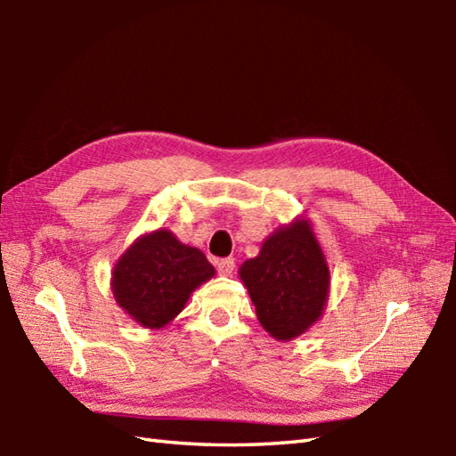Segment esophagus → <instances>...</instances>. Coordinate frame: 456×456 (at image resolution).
Listing matches in <instances>:
<instances>
[{"mask_svg": "<svg viewBox=\"0 0 456 456\" xmlns=\"http://www.w3.org/2000/svg\"><path fill=\"white\" fill-rule=\"evenodd\" d=\"M233 270H235V260L231 258V256L219 258V260H217V273H219V274L231 276V274H233Z\"/></svg>", "mask_w": 456, "mask_h": 456, "instance_id": "obj_1", "label": "esophagus"}]
</instances>
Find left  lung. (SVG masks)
<instances>
[{
	"label": "left lung",
	"mask_w": 456,
	"mask_h": 456,
	"mask_svg": "<svg viewBox=\"0 0 456 456\" xmlns=\"http://www.w3.org/2000/svg\"><path fill=\"white\" fill-rule=\"evenodd\" d=\"M260 325L289 341L315 323L329 296V268L305 219L278 229L239 273Z\"/></svg>",
	"instance_id": "left-lung-1"
}]
</instances>
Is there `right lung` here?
Listing matches in <instances>:
<instances>
[{
  "label": "right lung",
  "mask_w": 456,
  "mask_h": 456,
  "mask_svg": "<svg viewBox=\"0 0 456 456\" xmlns=\"http://www.w3.org/2000/svg\"><path fill=\"white\" fill-rule=\"evenodd\" d=\"M216 268L200 248L182 245L170 231L141 237L113 268V296L134 322L159 329L170 323L190 294Z\"/></svg>",
  "instance_id": "add662e5"
}]
</instances>
